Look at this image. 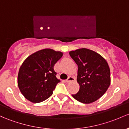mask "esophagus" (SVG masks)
I'll use <instances>...</instances> for the list:
<instances>
[{"instance_id": "1", "label": "esophagus", "mask_w": 129, "mask_h": 129, "mask_svg": "<svg viewBox=\"0 0 129 129\" xmlns=\"http://www.w3.org/2000/svg\"><path fill=\"white\" fill-rule=\"evenodd\" d=\"M74 80H75V78H74L73 77H72V76H70V77H69V78H67L66 81V82H71Z\"/></svg>"}]
</instances>
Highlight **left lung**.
<instances>
[{
  "label": "left lung",
  "mask_w": 129,
  "mask_h": 129,
  "mask_svg": "<svg viewBox=\"0 0 129 129\" xmlns=\"http://www.w3.org/2000/svg\"><path fill=\"white\" fill-rule=\"evenodd\" d=\"M78 66L77 82L80 89L72 94L84 104L96 101L106 93L111 83L110 69L106 60L97 52L82 48L69 52Z\"/></svg>",
  "instance_id": "obj_1"
}]
</instances>
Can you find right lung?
I'll list each match as a JSON object with an SVG mask.
<instances>
[{
  "label": "right lung",
  "mask_w": 129,
  "mask_h": 129,
  "mask_svg": "<svg viewBox=\"0 0 129 129\" xmlns=\"http://www.w3.org/2000/svg\"><path fill=\"white\" fill-rule=\"evenodd\" d=\"M62 52L44 49L28 56L20 67L18 86L26 99L35 103L47 100L60 82L54 71L55 63Z\"/></svg>",
  "instance_id": "obj_1"
}]
</instances>
